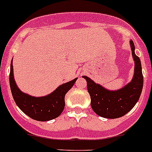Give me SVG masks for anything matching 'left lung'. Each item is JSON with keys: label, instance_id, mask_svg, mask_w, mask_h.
<instances>
[{"label": "left lung", "instance_id": "obj_1", "mask_svg": "<svg viewBox=\"0 0 152 152\" xmlns=\"http://www.w3.org/2000/svg\"><path fill=\"white\" fill-rule=\"evenodd\" d=\"M134 70L130 83L118 90H109L96 83L88 76L83 77L87 82V89L91 98V107L98 115L106 118H117L132 109L138 101L143 88V75L139 57L134 53V45L130 40Z\"/></svg>", "mask_w": 152, "mask_h": 152}]
</instances>
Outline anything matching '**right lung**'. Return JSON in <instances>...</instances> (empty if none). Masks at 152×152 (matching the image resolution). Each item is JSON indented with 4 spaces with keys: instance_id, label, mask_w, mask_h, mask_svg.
Masks as SVG:
<instances>
[{
    "instance_id": "add662e5",
    "label": "right lung",
    "mask_w": 152,
    "mask_h": 152,
    "mask_svg": "<svg viewBox=\"0 0 152 152\" xmlns=\"http://www.w3.org/2000/svg\"><path fill=\"white\" fill-rule=\"evenodd\" d=\"M10 86L16 104L23 113L40 122L54 119L60 116L65 107V96L74 85L77 78L58 86L53 92L45 96L36 97L24 93L16 84L12 61L10 63Z\"/></svg>"
}]
</instances>
